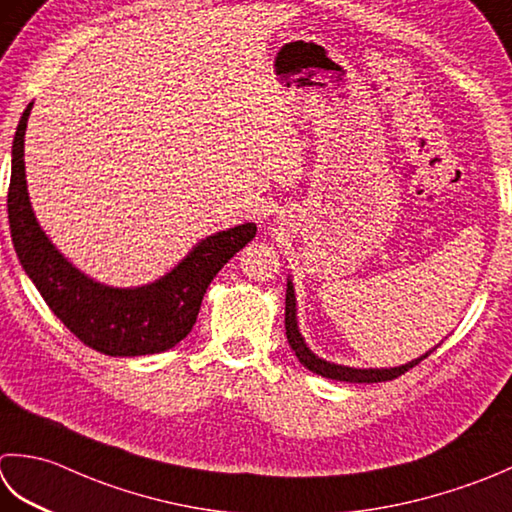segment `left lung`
<instances>
[{
	"label": "left lung",
	"instance_id": "1",
	"mask_svg": "<svg viewBox=\"0 0 512 512\" xmlns=\"http://www.w3.org/2000/svg\"><path fill=\"white\" fill-rule=\"evenodd\" d=\"M286 337H288V344L290 348L295 350V355L299 362H302L308 370H313V373L328 377V379H337V382H353V384H377V382H388V379H397L399 375H404L406 370H410L413 366H417L422 359H426L430 353L422 355L415 362H410L406 366H399V368H382V370H362V368H348V366H337V364H328L324 359L315 357L310 353L308 346L304 344L302 335H299L297 330V317H295V290L293 284L288 282L286 288Z\"/></svg>",
	"mask_w": 512,
	"mask_h": 512
}]
</instances>
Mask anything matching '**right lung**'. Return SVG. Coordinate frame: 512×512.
Returning a JSON list of instances; mask_svg holds the SVG:
<instances>
[{
  "label": "right lung",
  "mask_w": 512,
  "mask_h": 512,
  "mask_svg": "<svg viewBox=\"0 0 512 512\" xmlns=\"http://www.w3.org/2000/svg\"><path fill=\"white\" fill-rule=\"evenodd\" d=\"M28 104L13 139L8 186L10 237L26 275L48 308L88 348L110 357L153 355L190 333L208 284L255 237V224L224 230L197 244L166 277L144 288H108L70 266L35 222L26 193L24 133Z\"/></svg>",
  "instance_id": "obj_1"
}]
</instances>
